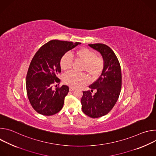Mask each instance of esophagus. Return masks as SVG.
I'll return each mask as SVG.
<instances>
[{
    "instance_id": "esophagus-1",
    "label": "esophagus",
    "mask_w": 156,
    "mask_h": 156,
    "mask_svg": "<svg viewBox=\"0 0 156 156\" xmlns=\"http://www.w3.org/2000/svg\"><path fill=\"white\" fill-rule=\"evenodd\" d=\"M69 90H70V91H75V88L70 87L69 88Z\"/></svg>"
}]
</instances>
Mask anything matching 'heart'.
<instances>
[{
	"label": "heart",
	"mask_w": 156,
	"mask_h": 156,
	"mask_svg": "<svg viewBox=\"0 0 156 156\" xmlns=\"http://www.w3.org/2000/svg\"><path fill=\"white\" fill-rule=\"evenodd\" d=\"M76 60L83 62L82 70L86 71L93 79L98 78L104 70L105 61L102 57L87 48H82L75 52ZM73 59L71 55L66 53L60 58V66L62 70H69L72 66ZM64 83L72 87H77L88 82V78L85 73H76L69 72L63 76Z\"/></svg>",
	"instance_id": "obj_1"
}]
</instances>
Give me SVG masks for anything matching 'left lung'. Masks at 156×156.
I'll list each match as a JSON object with an SVG mask.
<instances>
[{
	"label": "left lung",
	"mask_w": 156,
	"mask_h": 156,
	"mask_svg": "<svg viewBox=\"0 0 156 156\" xmlns=\"http://www.w3.org/2000/svg\"><path fill=\"white\" fill-rule=\"evenodd\" d=\"M101 53L105 61L103 72L99 78L89 86L91 91H83L81 100L82 110L91 118L107 114L116 104L122 87V72L119 61L108 46L104 44H89ZM93 90L94 95H92Z\"/></svg>",
	"instance_id": "left-lung-1"
}]
</instances>
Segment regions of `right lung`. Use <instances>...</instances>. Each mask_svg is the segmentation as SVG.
<instances>
[{"instance_id":"obj_1","label":"right lung","mask_w":156,"mask_h":156,"mask_svg":"<svg viewBox=\"0 0 156 156\" xmlns=\"http://www.w3.org/2000/svg\"><path fill=\"white\" fill-rule=\"evenodd\" d=\"M80 44L52 40L43 45L34 55L27 72L26 87L30 102L37 113L49 116L62 108L69 87L63 85L53 90L52 85L60 82L57 75L61 72V57Z\"/></svg>"}]
</instances>
